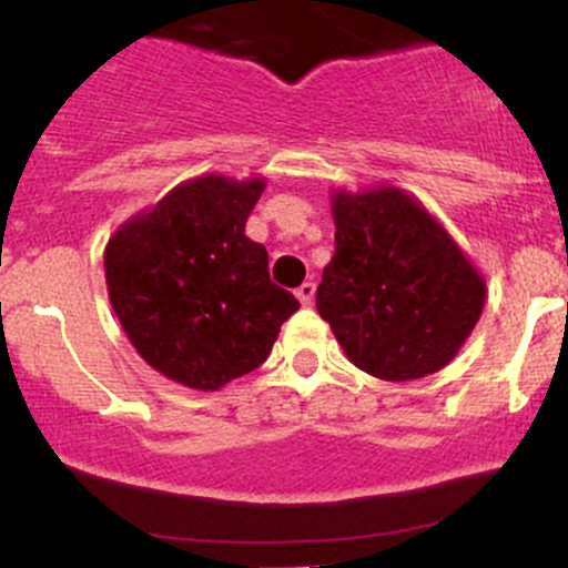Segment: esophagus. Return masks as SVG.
<instances>
[{"instance_id": "obj_1", "label": "esophagus", "mask_w": 568, "mask_h": 568, "mask_svg": "<svg viewBox=\"0 0 568 568\" xmlns=\"http://www.w3.org/2000/svg\"><path fill=\"white\" fill-rule=\"evenodd\" d=\"M313 296H315V283H302L300 288H296V300H300L304 307L313 304Z\"/></svg>"}]
</instances>
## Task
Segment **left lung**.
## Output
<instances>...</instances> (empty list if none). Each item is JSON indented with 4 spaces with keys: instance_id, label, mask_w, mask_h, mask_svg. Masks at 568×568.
Returning <instances> with one entry per match:
<instances>
[{
    "instance_id": "8db88e82",
    "label": "left lung",
    "mask_w": 568,
    "mask_h": 568,
    "mask_svg": "<svg viewBox=\"0 0 568 568\" xmlns=\"http://www.w3.org/2000/svg\"><path fill=\"white\" fill-rule=\"evenodd\" d=\"M334 255L315 294L351 364L384 381L438 373L459 354L487 280L416 195L397 184L332 190Z\"/></svg>"
}]
</instances>
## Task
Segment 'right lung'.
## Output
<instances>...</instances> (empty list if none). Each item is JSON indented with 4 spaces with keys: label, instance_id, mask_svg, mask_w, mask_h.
I'll list each match as a JSON object with an SVG mask.
<instances>
[{
    "label": "right lung",
    "instance_id": "add662e5",
    "mask_svg": "<svg viewBox=\"0 0 568 568\" xmlns=\"http://www.w3.org/2000/svg\"><path fill=\"white\" fill-rule=\"evenodd\" d=\"M266 176L201 174L113 231L105 285L124 334L149 367L179 386L217 392L266 362L300 310L268 280L264 244L244 223Z\"/></svg>",
    "mask_w": 568,
    "mask_h": 568
}]
</instances>
